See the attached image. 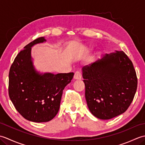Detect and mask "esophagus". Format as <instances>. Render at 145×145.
<instances>
[{
    "mask_svg": "<svg viewBox=\"0 0 145 145\" xmlns=\"http://www.w3.org/2000/svg\"><path fill=\"white\" fill-rule=\"evenodd\" d=\"M75 80H80L82 78V73L80 71H76L75 73L74 76H73Z\"/></svg>",
    "mask_w": 145,
    "mask_h": 145,
    "instance_id": "34e87169",
    "label": "esophagus"
}]
</instances>
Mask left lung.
Listing matches in <instances>:
<instances>
[{
	"label": "left lung",
	"instance_id": "1",
	"mask_svg": "<svg viewBox=\"0 0 145 145\" xmlns=\"http://www.w3.org/2000/svg\"><path fill=\"white\" fill-rule=\"evenodd\" d=\"M85 98L97 118L109 120L126 112L137 89L133 63L124 52L106 54L82 69Z\"/></svg>",
	"mask_w": 145,
	"mask_h": 145
}]
</instances>
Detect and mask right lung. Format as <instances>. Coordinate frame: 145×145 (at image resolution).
<instances>
[{
  "instance_id": "add662e5",
  "label": "right lung",
  "mask_w": 145,
  "mask_h": 145,
  "mask_svg": "<svg viewBox=\"0 0 145 145\" xmlns=\"http://www.w3.org/2000/svg\"><path fill=\"white\" fill-rule=\"evenodd\" d=\"M45 41L42 37L25 46L14 59L8 75V95L15 109L24 118L37 123L48 121L56 116L63 89L74 75L37 72L31 47Z\"/></svg>"
}]
</instances>
